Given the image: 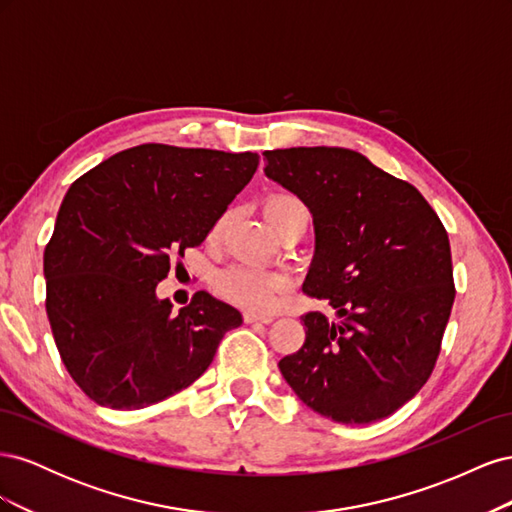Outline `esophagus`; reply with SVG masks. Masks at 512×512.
Instances as JSON below:
<instances>
[{
  "instance_id": "obj_1",
  "label": "esophagus",
  "mask_w": 512,
  "mask_h": 512,
  "mask_svg": "<svg viewBox=\"0 0 512 512\" xmlns=\"http://www.w3.org/2000/svg\"><path fill=\"white\" fill-rule=\"evenodd\" d=\"M243 318H245V322H262V324L273 322V316H262V314H254V312H245Z\"/></svg>"
}]
</instances>
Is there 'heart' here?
Here are the masks:
<instances>
[{"instance_id":"1","label":"heart","mask_w":512,"mask_h":512,"mask_svg":"<svg viewBox=\"0 0 512 512\" xmlns=\"http://www.w3.org/2000/svg\"><path fill=\"white\" fill-rule=\"evenodd\" d=\"M267 222L275 228L277 235L292 224L309 222V209L305 200L288 190L271 192L262 200ZM224 220L213 226L211 237H218ZM215 288L230 303H235L247 312L265 314L277 307L282 294L288 288V275L282 271H271L252 265H232L215 275Z\"/></svg>"}]
</instances>
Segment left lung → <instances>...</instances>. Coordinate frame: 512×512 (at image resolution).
Returning a JSON list of instances; mask_svg holds the SVG:
<instances>
[{
	"mask_svg": "<svg viewBox=\"0 0 512 512\" xmlns=\"http://www.w3.org/2000/svg\"><path fill=\"white\" fill-rule=\"evenodd\" d=\"M269 179L314 215L303 292L339 320L301 316L280 371L307 408L344 425L391 416L429 380L455 301L448 232L414 185L339 147L265 151Z\"/></svg>",
	"mask_w": 512,
	"mask_h": 512,
	"instance_id": "1",
	"label": "left lung"
}]
</instances>
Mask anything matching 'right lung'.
<instances>
[{
	"mask_svg": "<svg viewBox=\"0 0 512 512\" xmlns=\"http://www.w3.org/2000/svg\"><path fill=\"white\" fill-rule=\"evenodd\" d=\"M258 160L252 151L147 143L70 185L44 247L46 316L61 361L91 401L138 410L188 389L243 322L203 290L177 314L156 286L207 239Z\"/></svg>",
	"mask_w": 512,
	"mask_h": 512,
	"instance_id": "obj_1",
	"label": "right lung"
}]
</instances>
